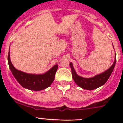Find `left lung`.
I'll list each match as a JSON object with an SVG mask.
<instances>
[{
    "label": "left lung",
    "mask_w": 123,
    "mask_h": 123,
    "mask_svg": "<svg viewBox=\"0 0 123 123\" xmlns=\"http://www.w3.org/2000/svg\"><path fill=\"white\" fill-rule=\"evenodd\" d=\"M116 62H117V58L115 56V61H114L113 65L110 67V68H108L107 70L105 71L102 73L95 75V76L89 78H83V77L79 76L75 71L72 63L70 62L69 65H70L71 69L73 78L77 85L84 89L91 91V90L95 89L105 84V82L107 81L108 78L110 76L111 73L113 71Z\"/></svg>",
    "instance_id": "left-lung-1"
}]
</instances>
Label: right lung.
Returning <instances> with one entry per match:
<instances>
[{"instance_id": "1", "label": "right lung", "mask_w": 123, "mask_h": 123, "mask_svg": "<svg viewBox=\"0 0 123 123\" xmlns=\"http://www.w3.org/2000/svg\"><path fill=\"white\" fill-rule=\"evenodd\" d=\"M9 68L13 76L23 87L32 91H41L49 87L55 79V75L58 69V65H54L52 68L44 74H29L19 71L13 67L10 60V50L8 54Z\"/></svg>"}]
</instances>
